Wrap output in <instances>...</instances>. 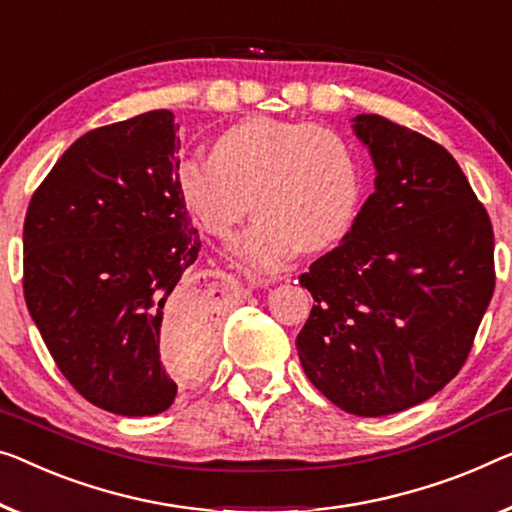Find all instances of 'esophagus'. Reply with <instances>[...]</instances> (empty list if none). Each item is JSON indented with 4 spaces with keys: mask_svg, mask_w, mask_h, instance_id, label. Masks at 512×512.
Masks as SVG:
<instances>
[{
    "mask_svg": "<svg viewBox=\"0 0 512 512\" xmlns=\"http://www.w3.org/2000/svg\"><path fill=\"white\" fill-rule=\"evenodd\" d=\"M209 276H216V278H227V280H230V276H225V273H220V271H213V273H209Z\"/></svg>",
    "mask_w": 512,
    "mask_h": 512,
    "instance_id": "obj_1",
    "label": "esophagus"
}]
</instances>
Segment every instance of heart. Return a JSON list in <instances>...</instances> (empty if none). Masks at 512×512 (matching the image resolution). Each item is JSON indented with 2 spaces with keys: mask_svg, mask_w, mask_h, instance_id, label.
<instances>
[{
  "mask_svg": "<svg viewBox=\"0 0 512 512\" xmlns=\"http://www.w3.org/2000/svg\"><path fill=\"white\" fill-rule=\"evenodd\" d=\"M179 197L195 223L218 239L257 220L227 253L253 276H271L301 250H324L352 230L361 202L354 149L333 128L250 117L218 137L213 154L179 160Z\"/></svg>",
  "mask_w": 512,
  "mask_h": 512,
  "instance_id": "obj_1",
  "label": "heart"
}]
</instances>
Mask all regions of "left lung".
Returning <instances> with one entry per match:
<instances>
[{
    "mask_svg": "<svg viewBox=\"0 0 512 512\" xmlns=\"http://www.w3.org/2000/svg\"><path fill=\"white\" fill-rule=\"evenodd\" d=\"M352 128L375 193L299 278L315 305L296 349L335 407L375 418L425 402L460 372L494 292V234L441 144L379 114H358Z\"/></svg>",
    "mask_w": 512,
    "mask_h": 512,
    "instance_id": "obj_1",
    "label": "left lung"
}]
</instances>
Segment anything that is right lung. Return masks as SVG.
<instances>
[{
    "mask_svg": "<svg viewBox=\"0 0 512 512\" xmlns=\"http://www.w3.org/2000/svg\"><path fill=\"white\" fill-rule=\"evenodd\" d=\"M179 149L170 110L96 128L27 209L29 315L75 391L119 416H156L177 398L165 342L213 345L209 301L177 292L202 248L174 183Z\"/></svg>",
    "mask_w": 512,
    "mask_h": 512,
    "instance_id": "right-lung-1",
    "label": "right lung"
}]
</instances>
